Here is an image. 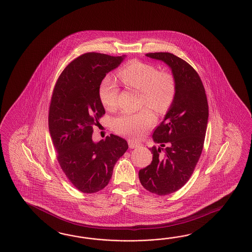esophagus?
<instances>
[{"label": "esophagus", "mask_w": 252, "mask_h": 252, "mask_svg": "<svg viewBox=\"0 0 252 252\" xmlns=\"http://www.w3.org/2000/svg\"><path fill=\"white\" fill-rule=\"evenodd\" d=\"M128 144L130 149H134V148H138V147L141 146V143L140 142H137V141H132V140H129L128 141Z\"/></svg>", "instance_id": "1"}]
</instances>
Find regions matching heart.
Instances as JSON below:
<instances>
[{
  "mask_svg": "<svg viewBox=\"0 0 252 252\" xmlns=\"http://www.w3.org/2000/svg\"><path fill=\"white\" fill-rule=\"evenodd\" d=\"M118 78L128 88L141 92V105L162 113L170 108L176 95L173 75L159 71L155 65L132 61L118 71ZM120 87L111 77H106L99 87L100 100L107 111L117 108ZM155 123V115L148 109L137 112L125 111L113 120L112 126L119 134L139 139Z\"/></svg>",
  "mask_w": 252,
  "mask_h": 252,
  "instance_id": "obj_1",
  "label": "heart"
}]
</instances>
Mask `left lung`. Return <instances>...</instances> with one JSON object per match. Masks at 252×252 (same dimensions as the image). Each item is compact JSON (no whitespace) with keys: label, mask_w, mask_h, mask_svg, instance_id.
<instances>
[{"label":"left lung","mask_w":252,"mask_h":252,"mask_svg":"<svg viewBox=\"0 0 252 252\" xmlns=\"http://www.w3.org/2000/svg\"><path fill=\"white\" fill-rule=\"evenodd\" d=\"M146 56L169 65L176 82L174 100L152 135L164 149L151 148L152 163L139 171L141 185L162 196L180 189L192 175L204 145L209 106L204 86L191 65L170 53Z\"/></svg>","instance_id":"1"}]
</instances>
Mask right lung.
Masks as SVG:
<instances>
[{"instance_id":"obj_1","label":"right lung","mask_w":252,"mask_h":252,"mask_svg":"<svg viewBox=\"0 0 252 252\" xmlns=\"http://www.w3.org/2000/svg\"><path fill=\"white\" fill-rule=\"evenodd\" d=\"M123 56L87 53L65 67L53 89L49 129L57 160L70 183L83 193H95L108 185L118 159L128 150L123 138L111 134L93 141L94 126L105 114L99 87Z\"/></svg>"}]
</instances>
